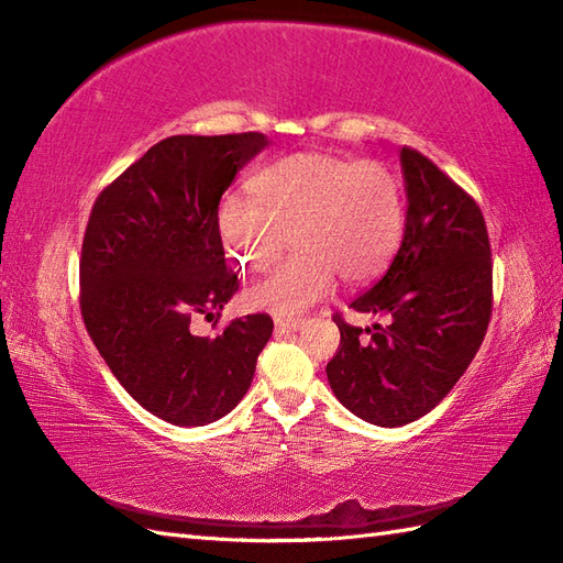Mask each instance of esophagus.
I'll use <instances>...</instances> for the list:
<instances>
[{"label":"esophagus","instance_id":"34e87169","mask_svg":"<svg viewBox=\"0 0 563 563\" xmlns=\"http://www.w3.org/2000/svg\"><path fill=\"white\" fill-rule=\"evenodd\" d=\"M302 324H305V319H288V317H275V329L278 331H297V329H302Z\"/></svg>","mask_w":563,"mask_h":563}]
</instances>
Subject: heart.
Returning <instances> with one entry per match:
<instances>
[{
    "instance_id": "b5f03b06",
    "label": "heart",
    "mask_w": 563,
    "mask_h": 563,
    "mask_svg": "<svg viewBox=\"0 0 563 563\" xmlns=\"http://www.w3.org/2000/svg\"><path fill=\"white\" fill-rule=\"evenodd\" d=\"M249 194L224 196L214 218L236 268H268L285 246V234L297 251L249 285L244 302L251 309L302 314L333 290L336 275L351 285L373 280L399 249L401 186L379 162L290 154L261 166Z\"/></svg>"
}]
</instances>
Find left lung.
<instances>
[{"mask_svg":"<svg viewBox=\"0 0 563 563\" xmlns=\"http://www.w3.org/2000/svg\"><path fill=\"white\" fill-rule=\"evenodd\" d=\"M401 246L351 309L389 317L365 329L333 317L341 345L327 365L336 399L367 423L397 428L433 411L474 361L492 321V246L472 196L421 152H399Z\"/></svg>","mask_w":563,"mask_h":563,"instance_id":"1","label":"left lung"}]
</instances>
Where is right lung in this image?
<instances>
[{"label":"right lung","mask_w":563,"mask_h":563,"mask_svg":"<svg viewBox=\"0 0 563 563\" xmlns=\"http://www.w3.org/2000/svg\"><path fill=\"white\" fill-rule=\"evenodd\" d=\"M268 147L261 133L174 135L101 190L84 232L81 317L115 379L174 426H206L242 401L273 333L268 314L220 336L190 319L220 314L239 290L218 234L220 198Z\"/></svg>","instance_id":"add662e5"}]
</instances>
